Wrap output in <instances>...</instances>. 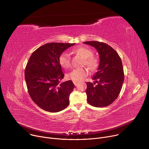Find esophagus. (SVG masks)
<instances>
[{"label": "esophagus", "instance_id": "esophagus-1", "mask_svg": "<svg viewBox=\"0 0 149 149\" xmlns=\"http://www.w3.org/2000/svg\"><path fill=\"white\" fill-rule=\"evenodd\" d=\"M73 82H74V85L75 86H77V84H78V82H76V81H73Z\"/></svg>", "mask_w": 149, "mask_h": 149}]
</instances>
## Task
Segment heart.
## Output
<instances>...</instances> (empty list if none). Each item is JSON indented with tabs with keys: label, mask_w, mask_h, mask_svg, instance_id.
<instances>
[{
	"label": "heart",
	"mask_w": 149,
	"mask_h": 149,
	"mask_svg": "<svg viewBox=\"0 0 149 149\" xmlns=\"http://www.w3.org/2000/svg\"><path fill=\"white\" fill-rule=\"evenodd\" d=\"M74 52L81 55L84 59L85 65L92 70L95 69L98 65L97 59L93 56V51L88 47H79L74 49ZM59 63L61 67L67 68L70 66V59L69 54L64 51L62 52L58 58ZM88 74V71L86 68H75L67 74V78L73 81L79 82L82 81Z\"/></svg>",
	"instance_id": "heart-1"
}]
</instances>
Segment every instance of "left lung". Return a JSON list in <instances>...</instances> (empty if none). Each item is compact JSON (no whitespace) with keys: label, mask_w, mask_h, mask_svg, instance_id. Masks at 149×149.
Masks as SVG:
<instances>
[{"label":"left lung","mask_w":149,"mask_h":149,"mask_svg":"<svg viewBox=\"0 0 149 149\" xmlns=\"http://www.w3.org/2000/svg\"><path fill=\"white\" fill-rule=\"evenodd\" d=\"M84 43L94 47L100 56L98 71L92 78L95 82H87V101L95 107H106L115 101L121 90L124 75L121 58L112 47L104 42ZM95 82L97 84L95 86Z\"/></svg>","instance_id":"1"}]
</instances>
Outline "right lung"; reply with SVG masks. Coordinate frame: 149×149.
Listing matches in <instances>:
<instances>
[{"label": "right lung", "instance_id": "add662e5", "mask_svg": "<svg viewBox=\"0 0 149 149\" xmlns=\"http://www.w3.org/2000/svg\"><path fill=\"white\" fill-rule=\"evenodd\" d=\"M75 44L51 42L36 49L27 63L25 78L33 101L45 111L56 113L67 108L74 88L72 81L61 82L64 77L58 58Z\"/></svg>", "mask_w": 149, "mask_h": 149}]
</instances>
